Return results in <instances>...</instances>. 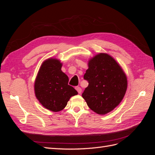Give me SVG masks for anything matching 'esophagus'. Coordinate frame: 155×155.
Instances as JSON below:
<instances>
[{
    "instance_id": "obj_1",
    "label": "esophagus",
    "mask_w": 155,
    "mask_h": 155,
    "mask_svg": "<svg viewBox=\"0 0 155 155\" xmlns=\"http://www.w3.org/2000/svg\"><path fill=\"white\" fill-rule=\"evenodd\" d=\"M76 90L78 91V92L79 94H81V88L79 87H76Z\"/></svg>"
}]
</instances>
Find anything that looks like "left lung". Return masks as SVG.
<instances>
[{
    "mask_svg": "<svg viewBox=\"0 0 155 155\" xmlns=\"http://www.w3.org/2000/svg\"><path fill=\"white\" fill-rule=\"evenodd\" d=\"M84 79L88 82L82 97L90 109L104 115L118 106L125 94L127 79L120 65L110 55L100 53L88 63Z\"/></svg>",
    "mask_w": 155,
    "mask_h": 155,
    "instance_id": "left-lung-1",
    "label": "left lung"
}]
</instances>
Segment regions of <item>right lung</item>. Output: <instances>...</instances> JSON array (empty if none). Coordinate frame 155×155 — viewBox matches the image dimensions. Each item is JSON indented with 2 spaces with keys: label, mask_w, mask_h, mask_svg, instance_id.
I'll return each instance as SVG.
<instances>
[{
  "label": "right lung",
  "mask_w": 155,
  "mask_h": 155,
  "mask_svg": "<svg viewBox=\"0 0 155 155\" xmlns=\"http://www.w3.org/2000/svg\"><path fill=\"white\" fill-rule=\"evenodd\" d=\"M62 63L49 58L42 63L36 77L34 91L37 99L46 109L53 112L62 110L72 96L78 92L68 85V77L61 70Z\"/></svg>",
  "instance_id": "obj_1"
}]
</instances>
